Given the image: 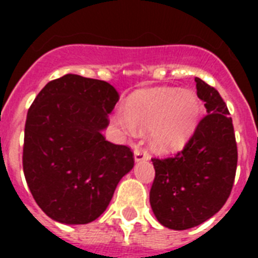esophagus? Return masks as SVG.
<instances>
[{"label": "esophagus", "instance_id": "obj_1", "mask_svg": "<svg viewBox=\"0 0 258 258\" xmlns=\"http://www.w3.org/2000/svg\"><path fill=\"white\" fill-rule=\"evenodd\" d=\"M134 159H135V162L147 161L149 159V154L143 149H135V151H134Z\"/></svg>", "mask_w": 258, "mask_h": 258}]
</instances>
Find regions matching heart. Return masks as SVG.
Masks as SVG:
<instances>
[{"mask_svg":"<svg viewBox=\"0 0 258 258\" xmlns=\"http://www.w3.org/2000/svg\"><path fill=\"white\" fill-rule=\"evenodd\" d=\"M200 99L178 88L154 89L115 115V123L127 135L153 131L151 143L161 153L182 149L196 131L201 117Z\"/></svg>","mask_w":258,"mask_h":258,"instance_id":"heart-1","label":"heart"}]
</instances>
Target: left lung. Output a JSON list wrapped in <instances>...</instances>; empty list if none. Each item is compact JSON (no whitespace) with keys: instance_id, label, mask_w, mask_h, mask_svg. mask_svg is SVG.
Instances as JSON below:
<instances>
[{"instance_id":"left-lung-1","label":"left lung","mask_w":258,"mask_h":258,"mask_svg":"<svg viewBox=\"0 0 258 258\" xmlns=\"http://www.w3.org/2000/svg\"><path fill=\"white\" fill-rule=\"evenodd\" d=\"M196 83L208 115L182 151L151 159L155 169L151 209L159 224L174 230L198 226L220 212L236 176L237 143L228 107L216 88L200 78Z\"/></svg>"}]
</instances>
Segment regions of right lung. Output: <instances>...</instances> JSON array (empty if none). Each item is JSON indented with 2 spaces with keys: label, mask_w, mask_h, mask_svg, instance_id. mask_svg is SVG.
Listing matches in <instances>:
<instances>
[{
  "label": "right lung",
  "mask_w": 258,
  "mask_h": 258,
  "mask_svg": "<svg viewBox=\"0 0 258 258\" xmlns=\"http://www.w3.org/2000/svg\"><path fill=\"white\" fill-rule=\"evenodd\" d=\"M119 100L109 83L64 75L40 91L25 123L22 166L34 201L60 224H89L104 213L133 170L127 146L105 141Z\"/></svg>",
  "instance_id": "right-lung-1"
}]
</instances>
